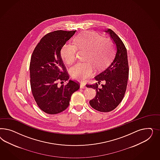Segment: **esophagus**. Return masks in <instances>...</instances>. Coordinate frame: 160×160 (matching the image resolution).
<instances>
[{
	"mask_svg": "<svg viewBox=\"0 0 160 160\" xmlns=\"http://www.w3.org/2000/svg\"><path fill=\"white\" fill-rule=\"evenodd\" d=\"M80 88H86V84L84 82H81L80 83Z\"/></svg>",
	"mask_w": 160,
	"mask_h": 160,
	"instance_id": "1",
	"label": "esophagus"
}]
</instances>
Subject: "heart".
<instances>
[{
	"label": "heart",
	"instance_id": "obj_1",
	"mask_svg": "<svg viewBox=\"0 0 160 160\" xmlns=\"http://www.w3.org/2000/svg\"><path fill=\"white\" fill-rule=\"evenodd\" d=\"M78 49H87L86 62H80L71 70L73 78L84 81L92 74L94 67L100 69L110 62L114 53L112 39L102 38L95 32L86 31L78 34L74 43H66L61 49V56L68 66L72 65L78 58Z\"/></svg>",
	"mask_w": 160,
	"mask_h": 160
}]
</instances>
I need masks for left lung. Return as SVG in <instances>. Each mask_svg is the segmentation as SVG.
<instances>
[{"mask_svg": "<svg viewBox=\"0 0 160 160\" xmlns=\"http://www.w3.org/2000/svg\"><path fill=\"white\" fill-rule=\"evenodd\" d=\"M106 32L109 33L116 45V54L110 63L94 77L98 82L86 84L97 92L94 98L89 102L90 106L100 112H111L121 102L126 92L129 73L125 45L112 29H107ZM102 81L105 84L100 87Z\"/></svg>", "mask_w": 160, "mask_h": 160, "instance_id": "left-lung-1", "label": "left lung"}]
</instances>
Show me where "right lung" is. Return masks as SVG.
I'll list each match as a JSON object with an SVG mask.
<instances>
[{"label":"right lung","instance_id":"1","mask_svg":"<svg viewBox=\"0 0 160 160\" xmlns=\"http://www.w3.org/2000/svg\"><path fill=\"white\" fill-rule=\"evenodd\" d=\"M76 32L61 30L46 34L31 57L29 69L32 92L39 108L48 114L65 110L72 94L80 88L79 82L71 80L65 85L58 86L57 83L69 80L60 51Z\"/></svg>","mask_w":160,"mask_h":160}]
</instances>
